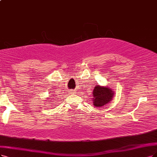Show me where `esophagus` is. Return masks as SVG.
Returning <instances> with one entry per match:
<instances>
[{"label": "esophagus", "mask_w": 157, "mask_h": 157, "mask_svg": "<svg viewBox=\"0 0 157 157\" xmlns=\"http://www.w3.org/2000/svg\"><path fill=\"white\" fill-rule=\"evenodd\" d=\"M71 93H74V91H71Z\"/></svg>", "instance_id": "obj_1"}]
</instances>
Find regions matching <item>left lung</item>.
Returning a JSON list of instances; mask_svg holds the SVG:
<instances>
[{
	"mask_svg": "<svg viewBox=\"0 0 157 157\" xmlns=\"http://www.w3.org/2000/svg\"><path fill=\"white\" fill-rule=\"evenodd\" d=\"M114 94V91L111 87L97 85L92 92L93 105L96 107L105 106L112 100Z\"/></svg>",
	"mask_w": 157,
	"mask_h": 157,
	"instance_id": "left-lung-1",
	"label": "left lung"
}]
</instances>
